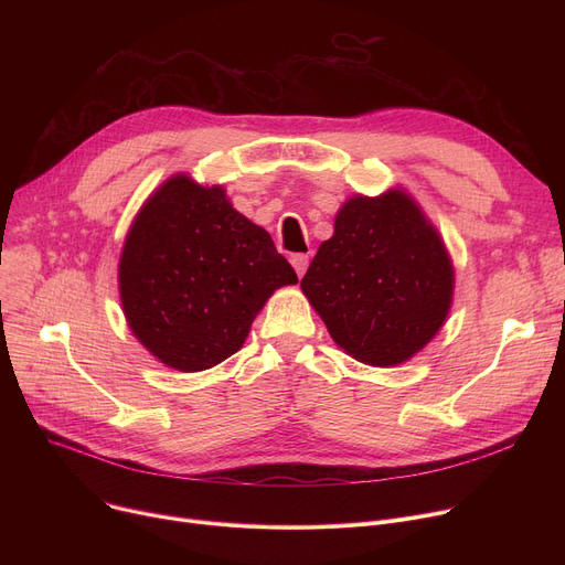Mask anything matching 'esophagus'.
I'll list each match as a JSON object with an SVG mask.
<instances>
[{
  "label": "esophagus",
  "mask_w": 565,
  "mask_h": 565,
  "mask_svg": "<svg viewBox=\"0 0 565 565\" xmlns=\"http://www.w3.org/2000/svg\"><path fill=\"white\" fill-rule=\"evenodd\" d=\"M290 265L295 267V273H298V277H302L307 273V267H309V254H292L290 256Z\"/></svg>",
  "instance_id": "1"
}]
</instances>
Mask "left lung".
I'll list each match as a JSON object with an SVG mask.
<instances>
[{
	"mask_svg": "<svg viewBox=\"0 0 565 565\" xmlns=\"http://www.w3.org/2000/svg\"><path fill=\"white\" fill-rule=\"evenodd\" d=\"M300 286L337 345L364 364L394 366L441 328L454 267L417 203L392 190L341 207Z\"/></svg>",
	"mask_w": 565,
	"mask_h": 565,
	"instance_id": "8db88e82",
	"label": "left lung"
}]
</instances>
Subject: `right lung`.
Instances as JSON below:
<instances>
[{
	"label": "right lung",
	"instance_id": "1",
	"mask_svg": "<svg viewBox=\"0 0 565 565\" xmlns=\"http://www.w3.org/2000/svg\"><path fill=\"white\" fill-rule=\"evenodd\" d=\"M298 281L270 233L222 188L173 175L139 211L118 263V290L135 337L183 373L243 348L270 295Z\"/></svg>",
	"mask_w": 565,
	"mask_h": 565
}]
</instances>
